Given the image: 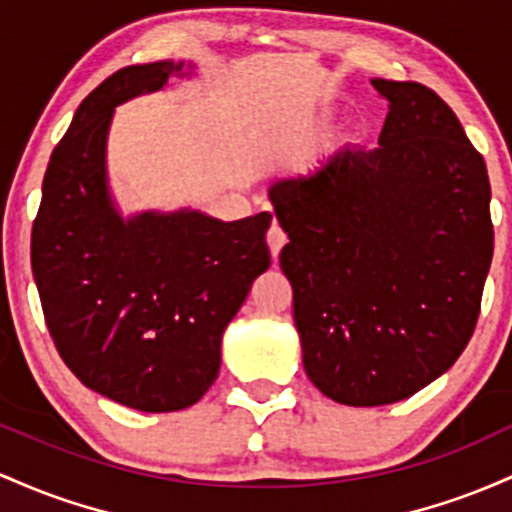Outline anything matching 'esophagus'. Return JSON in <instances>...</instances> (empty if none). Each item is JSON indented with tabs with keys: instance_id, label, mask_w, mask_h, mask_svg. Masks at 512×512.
<instances>
[{
	"instance_id": "esophagus-1",
	"label": "esophagus",
	"mask_w": 512,
	"mask_h": 512,
	"mask_svg": "<svg viewBox=\"0 0 512 512\" xmlns=\"http://www.w3.org/2000/svg\"><path fill=\"white\" fill-rule=\"evenodd\" d=\"M266 239H268V246H271V254H273V258H278V256H280V251H283V246L287 244V234H285V229L280 227L278 222H273L271 229H268Z\"/></svg>"
}]
</instances>
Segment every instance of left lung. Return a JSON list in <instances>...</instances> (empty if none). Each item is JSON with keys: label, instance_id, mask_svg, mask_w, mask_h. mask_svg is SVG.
Instances as JSON below:
<instances>
[{"label": "left lung", "instance_id": "8db88e82", "mask_svg": "<svg viewBox=\"0 0 512 512\" xmlns=\"http://www.w3.org/2000/svg\"><path fill=\"white\" fill-rule=\"evenodd\" d=\"M372 86L389 103L380 147L268 191L304 372L346 406L409 399L455 365L493 256L486 162L452 108L416 82Z\"/></svg>", "mask_w": 512, "mask_h": 512}]
</instances>
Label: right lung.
Listing matches in <instances>:
<instances>
[{
    "instance_id": "add662e5",
    "label": "right lung",
    "mask_w": 512,
    "mask_h": 512,
    "mask_svg": "<svg viewBox=\"0 0 512 512\" xmlns=\"http://www.w3.org/2000/svg\"><path fill=\"white\" fill-rule=\"evenodd\" d=\"M191 62L132 65L96 86L53 149L31 266L57 353L84 387L147 413L193 406L217 380L222 333L271 266V212L120 215L106 147L120 103L191 77Z\"/></svg>"
}]
</instances>
